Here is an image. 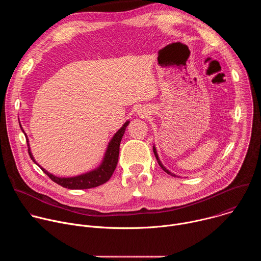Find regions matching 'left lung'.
Masks as SVG:
<instances>
[{
	"label": "left lung",
	"mask_w": 261,
	"mask_h": 261,
	"mask_svg": "<svg viewBox=\"0 0 261 261\" xmlns=\"http://www.w3.org/2000/svg\"><path fill=\"white\" fill-rule=\"evenodd\" d=\"M153 152H154V154H155V157H156V159H157V161H158V164L160 165V167L166 172V173H168V174H170V175H172V176H177L176 174H174V173H172V172H170L163 164H162V162L160 161V159H159V156H158V153H157V150H156V146H155V144L153 145ZM179 177V176H178Z\"/></svg>",
	"instance_id": "obj_1"
}]
</instances>
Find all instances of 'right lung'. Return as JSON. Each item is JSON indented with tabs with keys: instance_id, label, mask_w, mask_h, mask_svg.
<instances>
[{
	"instance_id": "add662e5",
	"label": "right lung",
	"mask_w": 261,
	"mask_h": 261,
	"mask_svg": "<svg viewBox=\"0 0 261 261\" xmlns=\"http://www.w3.org/2000/svg\"><path fill=\"white\" fill-rule=\"evenodd\" d=\"M130 121H126L125 124L115 133V135L111 137V139L109 140L107 147L105 150L104 156L102 158L101 163L94 169L87 171L85 173L79 174V175H74V176H57L53 173H50L49 171L45 170L43 167H41L38 163L36 162L32 152H31V147H30V143H29V139L28 136L24 132V130L22 129L21 125V131L24 133L27 141H28V146H29V155L31 157V159L38 165L43 172H45L55 182L61 185L62 187L71 189V190H77V189H90V188H95L98 187V186L106 182L111 175H113L117 164H118V160H119V154H120V143L121 140L123 138V135L125 133V130L127 128V126L129 125Z\"/></svg>"
}]
</instances>
